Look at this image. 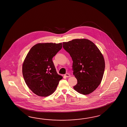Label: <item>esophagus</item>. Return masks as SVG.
Returning a JSON list of instances; mask_svg holds the SVG:
<instances>
[{"label": "esophagus", "instance_id": "1", "mask_svg": "<svg viewBox=\"0 0 127 127\" xmlns=\"http://www.w3.org/2000/svg\"><path fill=\"white\" fill-rule=\"evenodd\" d=\"M65 76L66 77H70L71 76V75H70V74H65Z\"/></svg>", "mask_w": 127, "mask_h": 127}]
</instances>
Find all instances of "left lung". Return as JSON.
Masks as SVG:
<instances>
[{
    "mask_svg": "<svg viewBox=\"0 0 127 127\" xmlns=\"http://www.w3.org/2000/svg\"><path fill=\"white\" fill-rule=\"evenodd\" d=\"M73 60V74L77 80L74 89L83 95L90 94L100 85L105 67L103 55L94 43L87 39L63 42Z\"/></svg>",
    "mask_w": 127,
    "mask_h": 127,
    "instance_id": "8db88e82",
    "label": "left lung"
}]
</instances>
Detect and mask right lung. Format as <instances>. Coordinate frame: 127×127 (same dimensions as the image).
Listing matches in <instances>:
<instances>
[{"label": "right lung", "mask_w": 127, "mask_h": 127, "mask_svg": "<svg viewBox=\"0 0 127 127\" xmlns=\"http://www.w3.org/2000/svg\"><path fill=\"white\" fill-rule=\"evenodd\" d=\"M62 47V43H39L27 53L22 64V74L27 86L35 95L46 97L52 94L62 79L52 61Z\"/></svg>", "instance_id": "obj_1"}]
</instances>
